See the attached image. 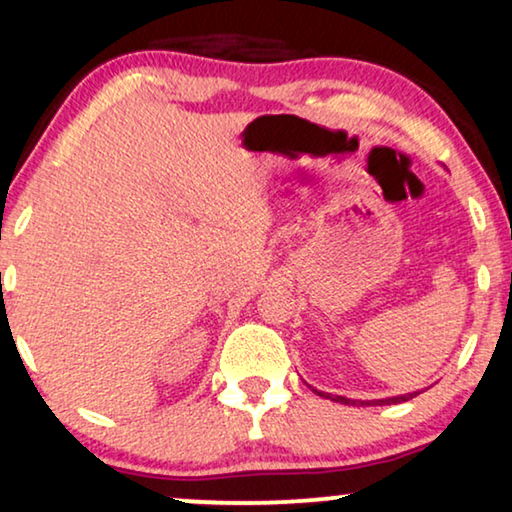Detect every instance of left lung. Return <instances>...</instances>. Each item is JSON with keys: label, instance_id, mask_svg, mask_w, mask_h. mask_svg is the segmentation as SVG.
Here are the masks:
<instances>
[{"label": "left lung", "instance_id": "obj_1", "mask_svg": "<svg viewBox=\"0 0 512 512\" xmlns=\"http://www.w3.org/2000/svg\"><path fill=\"white\" fill-rule=\"evenodd\" d=\"M314 394H319L321 398H331L335 403H345V405H394V403H403V401H410V398H415L419 391H412V394H405V396H391V398H380V401H352V398H345V396H331V394H324V391H317L312 389Z\"/></svg>", "mask_w": 512, "mask_h": 512}]
</instances>
